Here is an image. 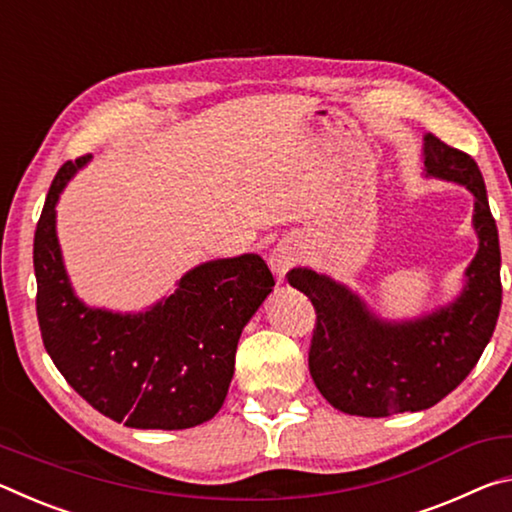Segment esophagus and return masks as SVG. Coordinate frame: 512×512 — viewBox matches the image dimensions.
Here are the masks:
<instances>
[{"label": "esophagus", "instance_id": "1", "mask_svg": "<svg viewBox=\"0 0 512 512\" xmlns=\"http://www.w3.org/2000/svg\"><path fill=\"white\" fill-rule=\"evenodd\" d=\"M296 262H298V253L289 241H280V244L271 250V255H268V266H271V271L280 282L287 280V273L296 266Z\"/></svg>", "mask_w": 512, "mask_h": 512}]
</instances>
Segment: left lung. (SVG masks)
Returning a JSON list of instances; mask_svg holds the SVG:
<instances>
[{
  "label": "left lung",
  "mask_w": 512,
  "mask_h": 512,
  "mask_svg": "<svg viewBox=\"0 0 512 512\" xmlns=\"http://www.w3.org/2000/svg\"><path fill=\"white\" fill-rule=\"evenodd\" d=\"M424 176L463 185L474 196L479 250L458 296L427 314L388 320L334 277L298 266L289 284L316 309L309 372L320 395L343 413L386 418L438 404L470 375L501 309V253L483 176L470 155L427 133Z\"/></svg>",
  "instance_id": "obj_1"
}]
</instances>
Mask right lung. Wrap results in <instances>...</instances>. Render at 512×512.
I'll return each mask as SVG.
<instances>
[{
  "label": "right lung",
  "instance_id": "1",
  "mask_svg": "<svg viewBox=\"0 0 512 512\" xmlns=\"http://www.w3.org/2000/svg\"><path fill=\"white\" fill-rule=\"evenodd\" d=\"M90 158L60 167L33 239L42 343L67 384L110 420L133 429L196 427L223 406L239 336L275 280L262 257L246 253L194 266L144 311L85 305L63 262L56 205Z\"/></svg>",
  "mask_w": 512,
  "mask_h": 512
}]
</instances>
